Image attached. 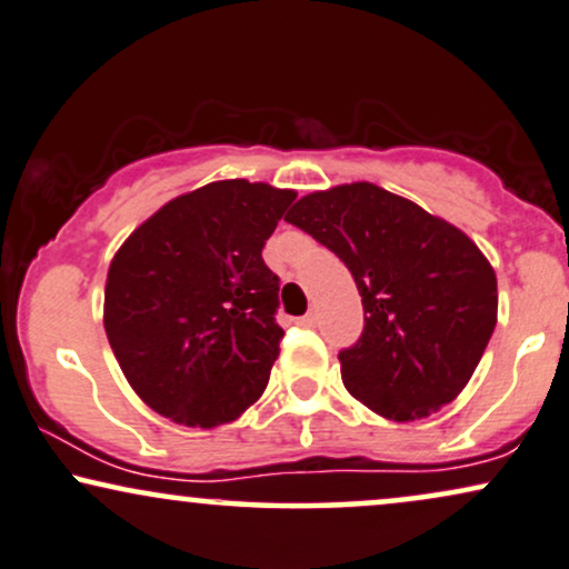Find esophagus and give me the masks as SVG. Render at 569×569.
<instances>
[{"instance_id":"obj_1","label":"esophagus","mask_w":569,"mask_h":569,"mask_svg":"<svg viewBox=\"0 0 569 569\" xmlns=\"http://www.w3.org/2000/svg\"><path fill=\"white\" fill-rule=\"evenodd\" d=\"M315 322H318V315L315 312H307L305 318H299V326H305V328H315Z\"/></svg>"}]
</instances>
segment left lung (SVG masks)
<instances>
[{"label": "left lung", "mask_w": 569, "mask_h": 569, "mask_svg": "<svg viewBox=\"0 0 569 569\" xmlns=\"http://www.w3.org/2000/svg\"><path fill=\"white\" fill-rule=\"evenodd\" d=\"M347 264L365 330L338 355L351 397L420 420L470 383L499 312L491 262L470 236L376 183L312 191L286 214Z\"/></svg>", "instance_id": "obj_1"}]
</instances>
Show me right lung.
I'll list each match as a JSON object with an SVG mask.
<instances>
[{"label":"right lung","instance_id":"add662e5","mask_svg":"<svg viewBox=\"0 0 569 569\" xmlns=\"http://www.w3.org/2000/svg\"><path fill=\"white\" fill-rule=\"evenodd\" d=\"M293 199L243 178L207 183L162 204L114 251L107 341L157 415L210 430L262 397L283 338L262 247Z\"/></svg>","mask_w":569,"mask_h":569}]
</instances>
